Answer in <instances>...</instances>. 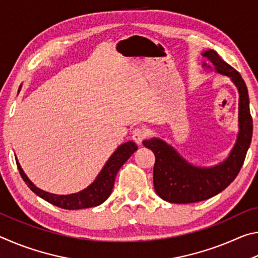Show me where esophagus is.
Listing matches in <instances>:
<instances>
[{"label": "esophagus", "instance_id": "34e87169", "mask_svg": "<svg viewBox=\"0 0 258 258\" xmlns=\"http://www.w3.org/2000/svg\"><path fill=\"white\" fill-rule=\"evenodd\" d=\"M147 137V130L145 127H135L132 132V139L138 145H142V141Z\"/></svg>", "mask_w": 258, "mask_h": 258}]
</instances>
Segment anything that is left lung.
<instances>
[{
    "label": "left lung",
    "instance_id": "8db88e82",
    "mask_svg": "<svg viewBox=\"0 0 258 258\" xmlns=\"http://www.w3.org/2000/svg\"><path fill=\"white\" fill-rule=\"evenodd\" d=\"M203 56L211 61L215 72L231 78L239 92V133L228 158L212 167H199L183 158L158 138L145 140L143 145L155 154L154 186L161 199L173 204H191L214 197L230 185L246 158L252 137V118L246 83L233 67L221 59L216 51L207 50ZM204 67L211 68L204 62Z\"/></svg>",
    "mask_w": 258,
    "mask_h": 258
}]
</instances>
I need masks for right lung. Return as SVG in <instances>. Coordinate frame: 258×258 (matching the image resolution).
Segmentation results:
<instances>
[{"label": "right lung", "instance_id": "add662e5", "mask_svg": "<svg viewBox=\"0 0 258 258\" xmlns=\"http://www.w3.org/2000/svg\"><path fill=\"white\" fill-rule=\"evenodd\" d=\"M137 150L138 146L135 145L133 141H128L123 143V145H120L117 148L116 151L110 156V158L107 160L106 165L103 166L101 172L99 173V175L93 181V183H91L86 189L77 192V194L66 196L54 195L41 190L40 187H37L27 177L17 158L16 163L17 166H18L21 177H23L26 184H27V186L34 192V194H36L38 197L46 200L47 203L54 205L56 207L74 211V209L95 207L101 205L103 202H106L111 194L113 183H115V178L117 173L119 171V168L124 165L125 161L133 155V152Z\"/></svg>", "mask_w": 258, "mask_h": 258}]
</instances>
